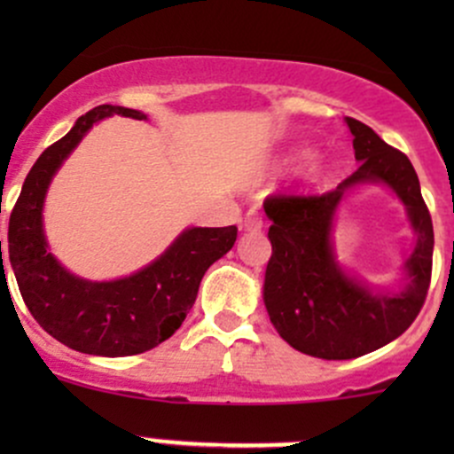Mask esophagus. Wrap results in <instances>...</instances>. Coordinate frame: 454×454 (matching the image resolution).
<instances>
[{"label": "esophagus", "mask_w": 454, "mask_h": 454, "mask_svg": "<svg viewBox=\"0 0 454 454\" xmlns=\"http://www.w3.org/2000/svg\"><path fill=\"white\" fill-rule=\"evenodd\" d=\"M261 228H263V219L259 217V213L250 210L244 217V231H261Z\"/></svg>", "instance_id": "obj_1"}]
</instances>
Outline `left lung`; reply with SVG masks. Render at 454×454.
Returning <instances> with one entry per match:
<instances>
[{
  "label": "left lung",
  "mask_w": 454,
  "mask_h": 454,
  "mask_svg": "<svg viewBox=\"0 0 454 454\" xmlns=\"http://www.w3.org/2000/svg\"><path fill=\"white\" fill-rule=\"evenodd\" d=\"M360 167L325 193H277L263 201L272 219V256L265 268L263 301L278 336L301 354L351 360L388 345L422 309L433 272V219L418 173L402 151L371 127L347 118ZM380 181L396 191L419 235L407 262V287L397 295L371 293L337 268L331 248L333 213L341 195L358 184Z\"/></svg>",
  "instance_id": "left-lung-1"
}]
</instances>
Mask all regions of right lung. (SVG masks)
I'll return each instance as SVG.
<instances>
[{"label": "right lung", "mask_w": 454, "mask_h": 454, "mask_svg": "<svg viewBox=\"0 0 454 454\" xmlns=\"http://www.w3.org/2000/svg\"><path fill=\"white\" fill-rule=\"evenodd\" d=\"M112 114L146 118L138 109L98 105L50 145L11 213L8 256L26 308L50 336L81 354L116 358L153 349L180 329L204 272L235 246L237 226L189 228L153 263L118 281H85L61 268L48 253L41 223L45 191L91 125Z\"/></svg>", "instance_id": "add662e5"}]
</instances>
